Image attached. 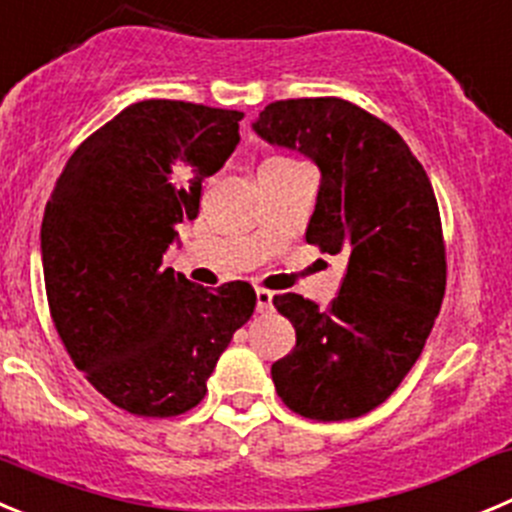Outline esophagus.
Wrapping results in <instances>:
<instances>
[{
    "mask_svg": "<svg viewBox=\"0 0 512 512\" xmlns=\"http://www.w3.org/2000/svg\"><path fill=\"white\" fill-rule=\"evenodd\" d=\"M274 292H269V289H264V287H259L256 289V309H259V312H271V307H274Z\"/></svg>",
    "mask_w": 512,
    "mask_h": 512,
    "instance_id": "1",
    "label": "esophagus"
}]
</instances>
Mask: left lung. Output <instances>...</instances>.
I'll list each match as a JSON object with an SVG mask.
<instances>
[{
	"mask_svg": "<svg viewBox=\"0 0 512 512\" xmlns=\"http://www.w3.org/2000/svg\"><path fill=\"white\" fill-rule=\"evenodd\" d=\"M253 131L322 172L307 243L345 253L330 307L279 294L297 345L271 365L294 414L345 421L381 406L419 360L447 287L442 218L419 159L393 126L335 96L269 103Z\"/></svg>",
	"mask_w": 512,
	"mask_h": 512,
	"instance_id": "1",
	"label": "left lung"
}]
</instances>
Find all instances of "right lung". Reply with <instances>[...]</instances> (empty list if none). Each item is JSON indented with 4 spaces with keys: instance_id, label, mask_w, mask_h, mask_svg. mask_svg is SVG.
<instances>
[{
    "instance_id": "obj_1",
    "label": "right lung",
    "mask_w": 512,
    "mask_h": 512,
    "mask_svg": "<svg viewBox=\"0 0 512 512\" xmlns=\"http://www.w3.org/2000/svg\"><path fill=\"white\" fill-rule=\"evenodd\" d=\"M241 111L131 103L70 154L42 215L50 317L75 368L114 406L167 419L198 406L233 332L256 307L248 281L215 292L162 256L200 213L205 177L238 144Z\"/></svg>"
}]
</instances>
